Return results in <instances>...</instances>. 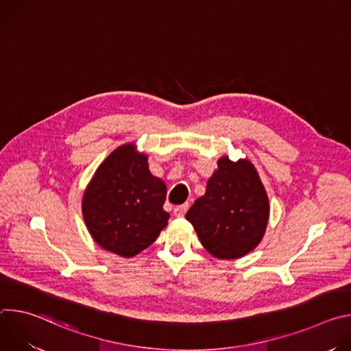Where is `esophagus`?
Here are the masks:
<instances>
[{
	"label": "esophagus",
	"mask_w": 351,
	"mask_h": 351,
	"mask_svg": "<svg viewBox=\"0 0 351 351\" xmlns=\"http://www.w3.org/2000/svg\"><path fill=\"white\" fill-rule=\"evenodd\" d=\"M187 208H189V204H183V206H178L175 210H173V215L175 217H178V218H180V217H183L184 214H186V211H187Z\"/></svg>",
	"instance_id": "1"
}]
</instances>
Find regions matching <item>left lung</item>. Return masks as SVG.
Segmentation results:
<instances>
[{
	"mask_svg": "<svg viewBox=\"0 0 351 351\" xmlns=\"http://www.w3.org/2000/svg\"><path fill=\"white\" fill-rule=\"evenodd\" d=\"M199 241L218 260H236L261 243L269 221V199L261 178L247 158L223 156L186 214Z\"/></svg>",
	"mask_w": 351,
	"mask_h": 351,
	"instance_id": "obj_1",
	"label": "left lung"
}]
</instances>
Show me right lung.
Returning <instances> with one entry per match:
<instances>
[{"mask_svg":"<svg viewBox=\"0 0 351 351\" xmlns=\"http://www.w3.org/2000/svg\"><path fill=\"white\" fill-rule=\"evenodd\" d=\"M167 184L148 169V157L126 143L99 164L83 191L82 214L93 240L123 258L152 245L168 225Z\"/></svg>","mask_w":351,"mask_h":351,"instance_id":"1","label":"right lung"}]
</instances>
